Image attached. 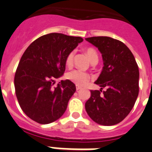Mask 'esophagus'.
<instances>
[{
	"label": "esophagus",
	"instance_id": "obj_1",
	"mask_svg": "<svg viewBox=\"0 0 152 152\" xmlns=\"http://www.w3.org/2000/svg\"><path fill=\"white\" fill-rule=\"evenodd\" d=\"M76 90H80V89H82V87H80V86H76Z\"/></svg>",
	"mask_w": 152,
	"mask_h": 152
}]
</instances>
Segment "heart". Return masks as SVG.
Masks as SVG:
<instances>
[{
	"instance_id": "obj_1",
	"label": "heart",
	"mask_w": 152,
	"mask_h": 152,
	"mask_svg": "<svg viewBox=\"0 0 152 152\" xmlns=\"http://www.w3.org/2000/svg\"><path fill=\"white\" fill-rule=\"evenodd\" d=\"M86 53L90 60L91 63L96 61V60L98 61V54L93 48L86 49ZM74 51H71L67 55L66 58V64L67 66L70 67L72 66L73 60H74ZM66 78L77 86L86 85L90 80V76L87 72L80 70V69H73V70L68 72L66 74Z\"/></svg>"
}]
</instances>
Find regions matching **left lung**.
<instances>
[{"label":"left lung","instance_id":"obj_1","mask_svg":"<svg viewBox=\"0 0 152 152\" xmlns=\"http://www.w3.org/2000/svg\"><path fill=\"white\" fill-rule=\"evenodd\" d=\"M86 40L101 52L104 66L95 83L100 90H91L85 104L87 114L102 125L119 123L129 114L138 96L139 70L132 53L118 39L92 37ZM104 88L107 90L102 91Z\"/></svg>","mask_w":152,"mask_h":152}]
</instances>
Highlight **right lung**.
Here are the masks:
<instances>
[{"mask_svg":"<svg viewBox=\"0 0 152 152\" xmlns=\"http://www.w3.org/2000/svg\"><path fill=\"white\" fill-rule=\"evenodd\" d=\"M80 37L52 33L35 39L19 62L14 76L16 96L21 109L39 124L60 118L76 92L70 80L54 86L66 69V58L83 42Z\"/></svg>","mask_w":152,"mask_h":152,"instance_id":"add662e5","label":"right lung"}]
</instances>
